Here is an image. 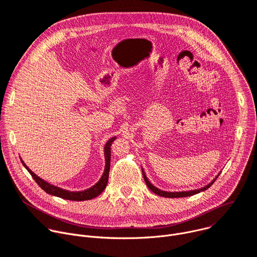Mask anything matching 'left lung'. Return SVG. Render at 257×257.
<instances>
[{"label": "left lung", "instance_id": "left-lung-1", "mask_svg": "<svg viewBox=\"0 0 257 257\" xmlns=\"http://www.w3.org/2000/svg\"><path fill=\"white\" fill-rule=\"evenodd\" d=\"M143 173V177H144V180H145V182H146V185L148 186V188L153 192V193H155V194H157V195H159V196H162V197H166V198H179V197H187V196H192V195H195V194H197V193H199V192H201V191H205V190H207L214 182H215V180L218 178V176H219V174H218V176L217 177H215V179L210 183V184H208L207 186H205L204 188H201V189H198V190H193V191H186V192H165V191H161V190H159V189H157L156 187H154L149 181H148V179L146 178V176H145V173L144 172H142Z\"/></svg>", "mask_w": 257, "mask_h": 257}]
</instances>
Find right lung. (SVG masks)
Segmentation results:
<instances>
[{"label": "right lung", "mask_w": 257, "mask_h": 257, "mask_svg": "<svg viewBox=\"0 0 257 257\" xmlns=\"http://www.w3.org/2000/svg\"><path fill=\"white\" fill-rule=\"evenodd\" d=\"M116 138L114 137L112 139H110L104 148V152H105V160H106V165H105V169H104V173L102 178L100 179V181L93 186L92 188L85 190V191H81V192H70V191H66L63 190L61 188L58 187H55L53 185H50L49 183L45 182L44 180H42L41 178H39L37 175H35L32 170L28 168L24 162L21 160L22 164L24 165V167L27 169V172L31 174V176L33 177V179L37 182V184L48 194L50 195H54L57 197H60L63 199H67V200H72V201H83V200H90V199H93L97 196H99L104 189L107 186L108 183V178H109V170H110V157H111V144L114 142Z\"/></svg>", "instance_id": "obj_1"}]
</instances>
